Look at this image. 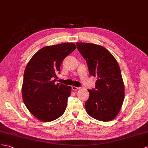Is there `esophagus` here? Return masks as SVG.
<instances>
[{
    "label": "esophagus",
    "instance_id": "34e87169",
    "mask_svg": "<svg viewBox=\"0 0 148 148\" xmlns=\"http://www.w3.org/2000/svg\"><path fill=\"white\" fill-rule=\"evenodd\" d=\"M78 89H80V87H77V86H72V90H74V91H76Z\"/></svg>",
    "mask_w": 148,
    "mask_h": 148
}]
</instances>
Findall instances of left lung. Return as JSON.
<instances>
[{
  "label": "left lung",
  "instance_id": "left-lung-1",
  "mask_svg": "<svg viewBox=\"0 0 148 148\" xmlns=\"http://www.w3.org/2000/svg\"><path fill=\"white\" fill-rule=\"evenodd\" d=\"M77 47L86 60L90 75L98 78L95 88L88 90L90 96L85 103L86 112L100 121L112 120L124 99V85L119 64L102 46L77 42Z\"/></svg>",
  "mask_w": 148,
  "mask_h": 148
}]
</instances>
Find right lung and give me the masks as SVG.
Segmentation results:
<instances>
[{
  "label": "right lung",
  "instance_id": "obj_1",
  "mask_svg": "<svg viewBox=\"0 0 148 148\" xmlns=\"http://www.w3.org/2000/svg\"><path fill=\"white\" fill-rule=\"evenodd\" d=\"M72 42L45 46L28 62L24 73V103L34 117L50 122L65 111L71 86L55 82L63 60L76 49Z\"/></svg>",
  "mask_w": 148,
  "mask_h": 148
}]
</instances>
